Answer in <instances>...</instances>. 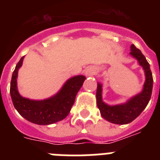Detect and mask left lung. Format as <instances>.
Segmentation results:
<instances>
[{
  "label": "left lung",
  "mask_w": 160,
  "mask_h": 160,
  "mask_svg": "<svg viewBox=\"0 0 160 160\" xmlns=\"http://www.w3.org/2000/svg\"><path fill=\"white\" fill-rule=\"evenodd\" d=\"M131 52L130 53L138 61L145 71L146 81L142 92L132 98L125 104L111 107L107 106L102 100V85L98 83L96 93L98 107L103 118L115 124H127L132 122L146 108L152 97L153 77L150 69V64L142 52L137 49L135 45H131Z\"/></svg>",
  "instance_id": "8db88e82"
}]
</instances>
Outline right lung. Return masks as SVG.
Here are the masks:
<instances>
[{"label": "right lung", "instance_id": "right-lung-1", "mask_svg": "<svg viewBox=\"0 0 160 160\" xmlns=\"http://www.w3.org/2000/svg\"><path fill=\"white\" fill-rule=\"evenodd\" d=\"M23 59L24 56L17 64L11 79L10 94L14 107L25 119L38 125H48L62 120L70 113L86 77L78 75L69 79L62 90L50 98L42 101L29 100L20 95L17 88L18 72Z\"/></svg>", "mask_w": 160, "mask_h": 160}]
</instances>
